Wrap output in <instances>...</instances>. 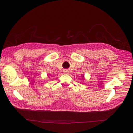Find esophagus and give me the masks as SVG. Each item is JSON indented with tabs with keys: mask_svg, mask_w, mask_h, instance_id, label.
<instances>
[{
	"mask_svg": "<svg viewBox=\"0 0 133 133\" xmlns=\"http://www.w3.org/2000/svg\"><path fill=\"white\" fill-rule=\"evenodd\" d=\"M65 72L66 73V74H68V73L69 72H68V71H67V70H65Z\"/></svg>",
	"mask_w": 133,
	"mask_h": 133,
	"instance_id": "esophagus-1",
	"label": "esophagus"
}]
</instances>
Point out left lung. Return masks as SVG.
<instances>
[{
	"label": "left lung",
	"mask_w": 133,
	"mask_h": 133,
	"mask_svg": "<svg viewBox=\"0 0 133 133\" xmlns=\"http://www.w3.org/2000/svg\"><path fill=\"white\" fill-rule=\"evenodd\" d=\"M82 77H83V78H84V76H83Z\"/></svg>",
	"instance_id": "obj_1"
}]
</instances>
